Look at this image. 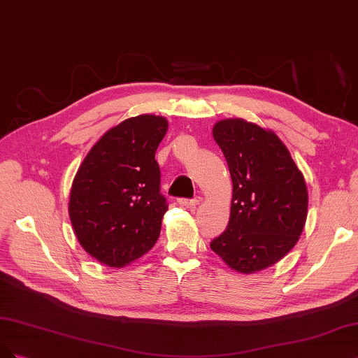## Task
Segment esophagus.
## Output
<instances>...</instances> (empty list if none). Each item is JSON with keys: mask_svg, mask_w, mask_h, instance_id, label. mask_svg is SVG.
Segmentation results:
<instances>
[{"mask_svg": "<svg viewBox=\"0 0 358 358\" xmlns=\"http://www.w3.org/2000/svg\"><path fill=\"white\" fill-rule=\"evenodd\" d=\"M201 202V198H194V199H186V198H180L178 199V203L181 206H189V208H193V206H196Z\"/></svg>", "mask_w": 358, "mask_h": 358, "instance_id": "obj_1", "label": "esophagus"}]
</instances>
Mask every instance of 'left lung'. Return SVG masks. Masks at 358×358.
<instances>
[{
    "label": "left lung",
    "instance_id": "obj_1",
    "mask_svg": "<svg viewBox=\"0 0 358 358\" xmlns=\"http://www.w3.org/2000/svg\"><path fill=\"white\" fill-rule=\"evenodd\" d=\"M213 136L226 157L234 193L224 232L211 250L230 269L255 273L280 262L302 235L308 187L275 132L244 119L217 122Z\"/></svg>",
    "mask_w": 358,
    "mask_h": 358
}]
</instances>
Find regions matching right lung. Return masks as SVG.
Listing matches in <instances>:
<instances>
[{
  "instance_id": "right-lung-1",
  "label": "right lung",
  "mask_w": 358,
  "mask_h": 358,
  "mask_svg": "<svg viewBox=\"0 0 358 358\" xmlns=\"http://www.w3.org/2000/svg\"><path fill=\"white\" fill-rule=\"evenodd\" d=\"M168 120L129 117L103 134L74 177L68 213L83 250L110 268H123L153 248L166 199L160 194L156 150Z\"/></svg>"
}]
</instances>
